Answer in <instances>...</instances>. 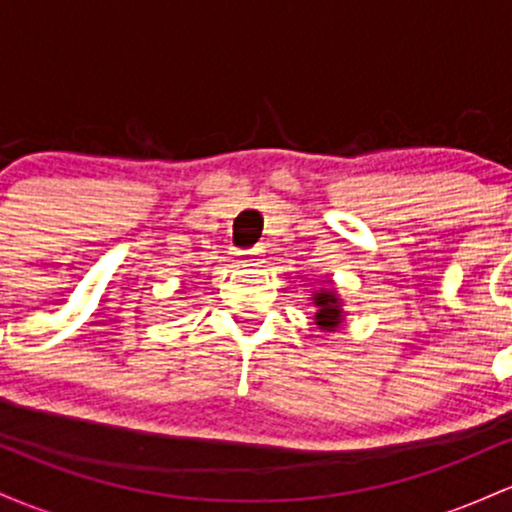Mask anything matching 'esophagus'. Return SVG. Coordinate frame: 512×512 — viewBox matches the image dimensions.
Wrapping results in <instances>:
<instances>
[{
	"instance_id": "obj_1",
	"label": "esophagus",
	"mask_w": 512,
	"mask_h": 512,
	"mask_svg": "<svg viewBox=\"0 0 512 512\" xmlns=\"http://www.w3.org/2000/svg\"><path fill=\"white\" fill-rule=\"evenodd\" d=\"M266 251H263V246H256V249H249V251H241V266L244 268H256L261 266L263 261H266Z\"/></svg>"
}]
</instances>
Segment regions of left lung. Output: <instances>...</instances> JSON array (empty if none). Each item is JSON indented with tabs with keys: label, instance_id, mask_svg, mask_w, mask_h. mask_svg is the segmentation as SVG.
I'll return each mask as SVG.
<instances>
[{
	"label": "left lung",
	"instance_id": "8db88e82",
	"mask_svg": "<svg viewBox=\"0 0 512 512\" xmlns=\"http://www.w3.org/2000/svg\"><path fill=\"white\" fill-rule=\"evenodd\" d=\"M314 307H317V314H314V319H317V326L324 331H336L338 326L343 324V304L338 300L336 290H319L314 292Z\"/></svg>",
	"mask_w": 512,
	"mask_h": 512
}]
</instances>
